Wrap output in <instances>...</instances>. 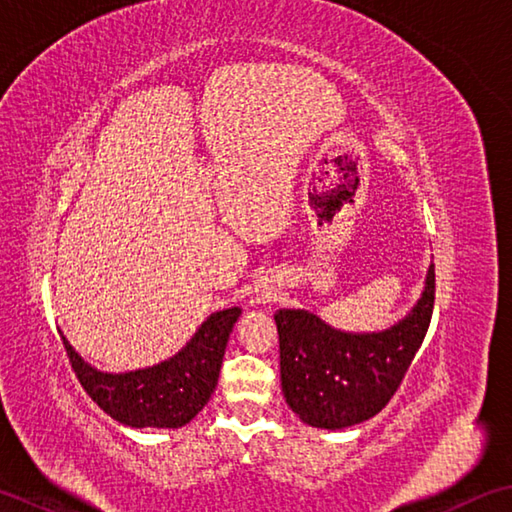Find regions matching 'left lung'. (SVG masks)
Returning <instances> with one entry per match:
<instances>
[{
	"instance_id": "left-lung-1",
	"label": "left lung",
	"mask_w": 512,
	"mask_h": 512,
	"mask_svg": "<svg viewBox=\"0 0 512 512\" xmlns=\"http://www.w3.org/2000/svg\"><path fill=\"white\" fill-rule=\"evenodd\" d=\"M436 273L405 317L380 332H343L310 310L275 312L281 391L288 407L317 429H345L383 409L405 378L429 330Z\"/></svg>"
}]
</instances>
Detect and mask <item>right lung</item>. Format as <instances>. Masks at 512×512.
<instances>
[{"instance_id": "right-lung-1", "label": "right lung", "mask_w": 512, "mask_h": 512, "mask_svg": "<svg viewBox=\"0 0 512 512\" xmlns=\"http://www.w3.org/2000/svg\"><path fill=\"white\" fill-rule=\"evenodd\" d=\"M239 314L237 306L217 310L167 361L118 374L85 363L63 332L61 339L76 378L107 416L134 429H180L198 416L215 391Z\"/></svg>"}]
</instances>
